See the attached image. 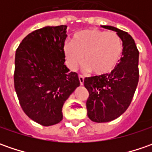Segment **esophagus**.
Here are the masks:
<instances>
[{"label":"esophagus","mask_w":152,"mask_h":152,"mask_svg":"<svg viewBox=\"0 0 152 152\" xmlns=\"http://www.w3.org/2000/svg\"><path fill=\"white\" fill-rule=\"evenodd\" d=\"M84 76L83 75H81V74H79V82H80V85H82L84 84Z\"/></svg>","instance_id":"34e87169"}]
</instances>
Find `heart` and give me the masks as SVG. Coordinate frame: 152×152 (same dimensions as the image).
I'll return each mask as SVG.
<instances>
[{
	"mask_svg": "<svg viewBox=\"0 0 152 152\" xmlns=\"http://www.w3.org/2000/svg\"><path fill=\"white\" fill-rule=\"evenodd\" d=\"M123 51L124 43L118 34L96 28L76 33L73 42L67 41L63 46L71 69H76L84 61L86 68L96 75L111 73L119 63Z\"/></svg>",
	"mask_w": 152,
	"mask_h": 152,
	"instance_id": "obj_1",
	"label": "heart"
}]
</instances>
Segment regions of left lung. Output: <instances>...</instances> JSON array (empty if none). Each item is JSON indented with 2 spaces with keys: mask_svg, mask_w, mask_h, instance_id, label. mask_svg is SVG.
<instances>
[{
  "mask_svg": "<svg viewBox=\"0 0 152 152\" xmlns=\"http://www.w3.org/2000/svg\"><path fill=\"white\" fill-rule=\"evenodd\" d=\"M104 28L116 31L124 43L121 61L110 73L85 78L84 85L89 91L87 115L96 123L116 119L129 107L139 82V50L129 33L113 26Z\"/></svg>",
  "mask_w": 152,
  "mask_h": 152,
  "instance_id": "left-lung-1",
  "label": "left lung"
}]
</instances>
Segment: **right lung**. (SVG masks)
Wrapping results in <instances>:
<instances>
[{
  "mask_svg": "<svg viewBox=\"0 0 152 152\" xmlns=\"http://www.w3.org/2000/svg\"><path fill=\"white\" fill-rule=\"evenodd\" d=\"M67 26L44 27L28 34L15 55L14 88L27 116L43 126L62 119V107L80 85L64 64Z\"/></svg>",
  "mask_w": 152,
  "mask_h": 152,
  "instance_id": "right-lung-1",
  "label": "right lung"
}]
</instances>
